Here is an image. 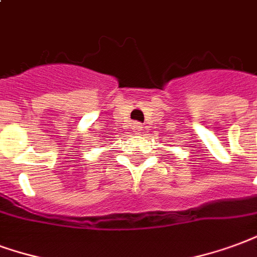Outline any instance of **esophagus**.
I'll list each match as a JSON object with an SVG mask.
<instances>
[{
  "mask_svg": "<svg viewBox=\"0 0 257 257\" xmlns=\"http://www.w3.org/2000/svg\"><path fill=\"white\" fill-rule=\"evenodd\" d=\"M133 130H134V133H136V134H138V133H141V131L144 130V127H142L141 123L136 121V123H133Z\"/></svg>",
  "mask_w": 257,
  "mask_h": 257,
  "instance_id": "34e87169",
  "label": "esophagus"
}]
</instances>
